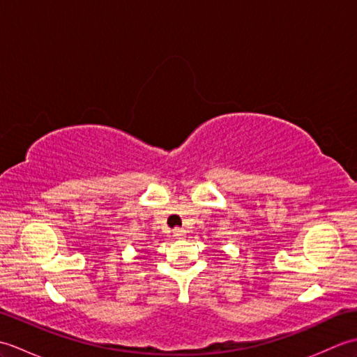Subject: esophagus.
<instances>
[{"instance_id":"obj_1","label":"esophagus","mask_w":357,"mask_h":357,"mask_svg":"<svg viewBox=\"0 0 357 357\" xmlns=\"http://www.w3.org/2000/svg\"><path fill=\"white\" fill-rule=\"evenodd\" d=\"M184 234H185V230H183V229H174L173 230V236L181 238V236H184Z\"/></svg>"}]
</instances>
